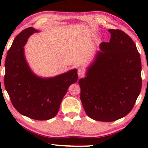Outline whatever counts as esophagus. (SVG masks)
<instances>
[{
  "instance_id": "obj_1",
  "label": "esophagus",
  "mask_w": 148,
  "mask_h": 148,
  "mask_svg": "<svg viewBox=\"0 0 148 148\" xmlns=\"http://www.w3.org/2000/svg\"><path fill=\"white\" fill-rule=\"evenodd\" d=\"M77 74L79 77H82L84 75V71L82 69H77Z\"/></svg>"
}]
</instances>
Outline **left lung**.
Masks as SVG:
<instances>
[{
  "instance_id": "1",
  "label": "left lung",
  "mask_w": 148,
  "mask_h": 148,
  "mask_svg": "<svg viewBox=\"0 0 148 148\" xmlns=\"http://www.w3.org/2000/svg\"><path fill=\"white\" fill-rule=\"evenodd\" d=\"M109 42L79 80L80 99L87 116L99 121H114L133 108L142 88V64L132 38L119 29H108Z\"/></svg>"
}]
</instances>
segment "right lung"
Segmentation results:
<instances>
[{
	"instance_id": "right-lung-1",
	"label": "right lung",
	"mask_w": 148,
	"mask_h": 148,
	"mask_svg": "<svg viewBox=\"0 0 148 148\" xmlns=\"http://www.w3.org/2000/svg\"><path fill=\"white\" fill-rule=\"evenodd\" d=\"M36 32L29 27L15 38L5 61L4 86L17 112L33 119L47 120L57 115L69 86L77 80V71L73 69L49 78L32 73L25 59L23 46Z\"/></svg>"
}]
</instances>
